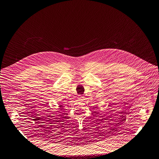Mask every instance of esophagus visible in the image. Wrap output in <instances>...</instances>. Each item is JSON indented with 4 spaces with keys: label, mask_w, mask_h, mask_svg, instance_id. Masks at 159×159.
Segmentation results:
<instances>
[{
    "label": "esophagus",
    "mask_w": 159,
    "mask_h": 159,
    "mask_svg": "<svg viewBox=\"0 0 159 159\" xmlns=\"http://www.w3.org/2000/svg\"><path fill=\"white\" fill-rule=\"evenodd\" d=\"M78 97H79V99L80 100H81V99H83V98H84V96L83 95H79Z\"/></svg>",
    "instance_id": "esophagus-1"
}]
</instances>
